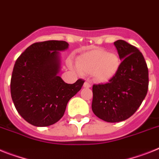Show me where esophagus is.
<instances>
[{"instance_id": "34e87169", "label": "esophagus", "mask_w": 159, "mask_h": 159, "mask_svg": "<svg viewBox=\"0 0 159 159\" xmlns=\"http://www.w3.org/2000/svg\"><path fill=\"white\" fill-rule=\"evenodd\" d=\"M83 86L85 88H90V86H91V85H90V83L89 82H85Z\"/></svg>"}]
</instances>
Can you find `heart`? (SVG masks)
<instances>
[{"label":"heart","mask_w":159,"mask_h":159,"mask_svg":"<svg viewBox=\"0 0 159 159\" xmlns=\"http://www.w3.org/2000/svg\"><path fill=\"white\" fill-rule=\"evenodd\" d=\"M77 67L82 73L92 74L96 81L107 82L111 79L120 67L117 54L104 50H94L80 56Z\"/></svg>","instance_id":"b5f03b06"}]
</instances>
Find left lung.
I'll return each instance as SVG.
<instances>
[{
	"label": "left lung",
	"mask_w": 159,
	"mask_h": 159,
	"mask_svg": "<svg viewBox=\"0 0 159 159\" xmlns=\"http://www.w3.org/2000/svg\"><path fill=\"white\" fill-rule=\"evenodd\" d=\"M121 63L107 83L93 86L92 111L96 116L110 123L132 116L145 98L149 72L142 53L125 40L114 42Z\"/></svg>",
	"instance_id": "8db88e82"
}]
</instances>
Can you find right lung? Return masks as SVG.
Segmentation results:
<instances>
[{
    "label": "right lung",
    "instance_id": "1",
    "mask_svg": "<svg viewBox=\"0 0 159 159\" xmlns=\"http://www.w3.org/2000/svg\"><path fill=\"white\" fill-rule=\"evenodd\" d=\"M65 41L34 43L21 54L10 81L11 97L20 116L29 124L46 127L60 120L68 102L82 89L85 81L67 84L58 76L60 51Z\"/></svg>",
    "mask_w": 159,
    "mask_h": 159
}]
</instances>
